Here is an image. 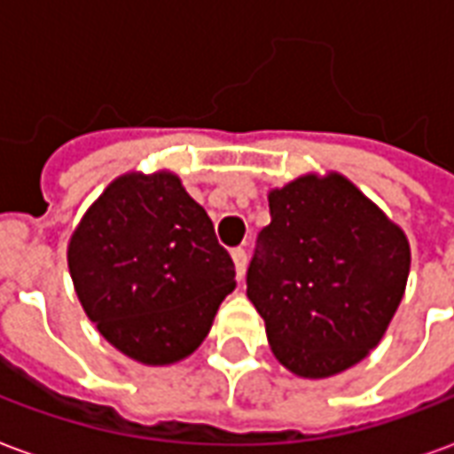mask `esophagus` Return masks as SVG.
<instances>
[{"mask_svg": "<svg viewBox=\"0 0 454 454\" xmlns=\"http://www.w3.org/2000/svg\"><path fill=\"white\" fill-rule=\"evenodd\" d=\"M231 257H233V262H236L238 279H243V275H246V265H247V253L243 250V247H233V250H231Z\"/></svg>", "mask_w": 454, "mask_h": 454, "instance_id": "esophagus-1", "label": "esophagus"}]
</instances>
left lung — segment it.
I'll return each instance as SVG.
<instances>
[{
	"label": "left lung",
	"instance_id": "left-lung-1",
	"mask_svg": "<svg viewBox=\"0 0 454 454\" xmlns=\"http://www.w3.org/2000/svg\"><path fill=\"white\" fill-rule=\"evenodd\" d=\"M270 216L246 282L275 357L309 380L357 364L406 289L403 231L340 175H306L270 192Z\"/></svg>",
	"mask_w": 454,
	"mask_h": 454
}]
</instances>
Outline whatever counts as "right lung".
<instances>
[{
  "label": "right lung",
  "mask_w": 454,
  "mask_h": 454,
  "mask_svg": "<svg viewBox=\"0 0 454 454\" xmlns=\"http://www.w3.org/2000/svg\"><path fill=\"white\" fill-rule=\"evenodd\" d=\"M67 265L90 321L143 364L197 350L236 289L211 218L169 172L112 182L70 238Z\"/></svg>",
  "instance_id": "add662e5"
}]
</instances>
